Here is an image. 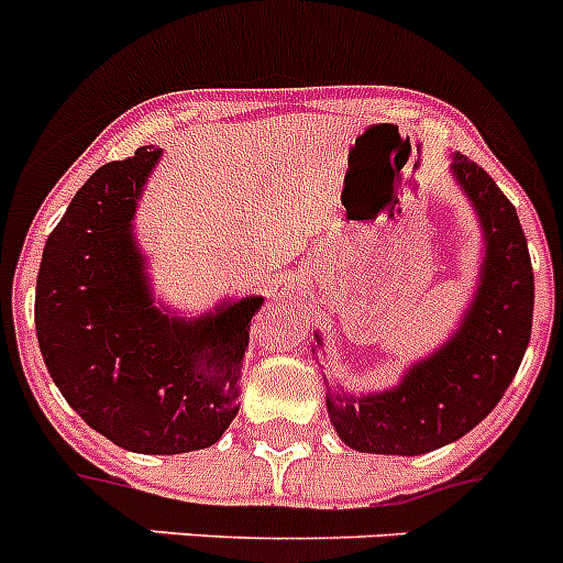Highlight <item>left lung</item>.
<instances>
[{
  "label": "left lung",
  "mask_w": 563,
  "mask_h": 563,
  "mask_svg": "<svg viewBox=\"0 0 563 563\" xmlns=\"http://www.w3.org/2000/svg\"><path fill=\"white\" fill-rule=\"evenodd\" d=\"M453 176L484 230L478 290L459 330L405 369L396 387L367 396L328 393L339 439L358 453L421 455L467 435L501 401L530 344L536 282L516 208L461 153Z\"/></svg>",
  "instance_id": "left-lung-1"
}]
</instances>
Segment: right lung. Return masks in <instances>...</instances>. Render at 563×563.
Returning <instances> with one entry per match:
<instances>
[{
    "label": "right lung",
    "mask_w": 563,
    "mask_h": 563,
    "mask_svg": "<svg viewBox=\"0 0 563 563\" xmlns=\"http://www.w3.org/2000/svg\"><path fill=\"white\" fill-rule=\"evenodd\" d=\"M162 151L139 147L79 187L47 235L36 339L65 401L113 444L144 455L205 450L239 412V376L262 296L199 319L153 305L133 235L139 196Z\"/></svg>",
    "instance_id": "add662e5"
}]
</instances>
